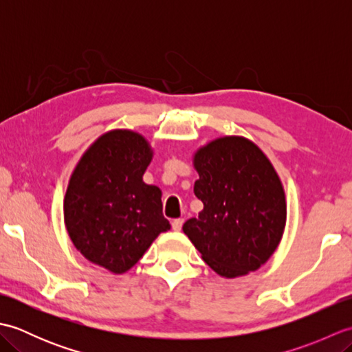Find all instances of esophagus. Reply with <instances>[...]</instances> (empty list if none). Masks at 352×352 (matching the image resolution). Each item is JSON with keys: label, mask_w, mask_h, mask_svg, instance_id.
I'll return each instance as SVG.
<instances>
[{"label": "esophagus", "mask_w": 352, "mask_h": 352, "mask_svg": "<svg viewBox=\"0 0 352 352\" xmlns=\"http://www.w3.org/2000/svg\"><path fill=\"white\" fill-rule=\"evenodd\" d=\"M182 227H183V219H174L172 221V230H175V231H180L182 230Z\"/></svg>", "instance_id": "esophagus-1"}]
</instances>
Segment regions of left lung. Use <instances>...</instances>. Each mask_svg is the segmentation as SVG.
Here are the masks:
<instances>
[{"mask_svg":"<svg viewBox=\"0 0 352 352\" xmlns=\"http://www.w3.org/2000/svg\"><path fill=\"white\" fill-rule=\"evenodd\" d=\"M193 168V192L204 208L184 222V234L223 278L257 271L278 248L287 218L271 160L252 140L223 136L197 149Z\"/></svg>","mask_w":352,"mask_h":352,"instance_id":"left-lung-1","label":"left lung"}]
</instances>
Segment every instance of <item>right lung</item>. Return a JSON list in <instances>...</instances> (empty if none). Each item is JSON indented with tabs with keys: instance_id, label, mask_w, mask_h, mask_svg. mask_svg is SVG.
<instances>
[{
	"instance_id": "1",
	"label": "right lung",
	"mask_w": 352,
	"mask_h": 352,
	"mask_svg": "<svg viewBox=\"0 0 352 352\" xmlns=\"http://www.w3.org/2000/svg\"><path fill=\"white\" fill-rule=\"evenodd\" d=\"M153 148L142 134L111 130L81 155L63 201L65 226L77 251L113 274L138 263L170 228L162 190L144 182Z\"/></svg>"
}]
</instances>
